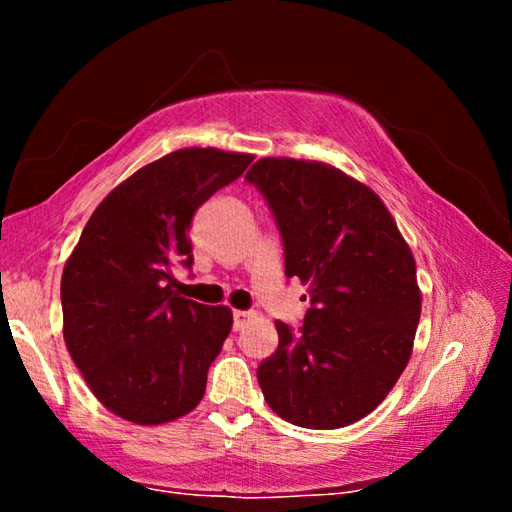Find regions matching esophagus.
I'll return each instance as SVG.
<instances>
[{
  "mask_svg": "<svg viewBox=\"0 0 512 512\" xmlns=\"http://www.w3.org/2000/svg\"><path fill=\"white\" fill-rule=\"evenodd\" d=\"M232 318H235V329H241V327H244L246 320L250 318V311L235 309V311H232Z\"/></svg>",
  "mask_w": 512,
  "mask_h": 512,
  "instance_id": "esophagus-1",
  "label": "esophagus"
}]
</instances>
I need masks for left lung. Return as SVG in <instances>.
Segmentation results:
<instances>
[{
    "instance_id": "8db88e82",
    "label": "left lung",
    "mask_w": 512,
    "mask_h": 512,
    "mask_svg": "<svg viewBox=\"0 0 512 512\" xmlns=\"http://www.w3.org/2000/svg\"><path fill=\"white\" fill-rule=\"evenodd\" d=\"M284 246V275L309 284L302 327L275 320L257 368L268 406L305 429H339L377 409L411 357L420 323L415 259L381 198L323 162L257 160Z\"/></svg>"
}]
</instances>
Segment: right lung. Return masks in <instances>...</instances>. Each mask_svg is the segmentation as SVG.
Masks as SVG:
<instances>
[{
	"mask_svg": "<svg viewBox=\"0 0 512 512\" xmlns=\"http://www.w3.org/2000/svg\"><path fill=\"white\" fill-rule=\"evenodd\" d=\"M253 155L180 149L103 198L67 259L63 334L97 400L135 424H162L203 400L207 370L232 329L228 307L173 291L192 268L189 223Z\"/></svg>",
	"mask_w": 512,
	"mask_h": 512,
	"instance_id": "right-lung-1",
	"label": "right lung"
}]
</instances>
